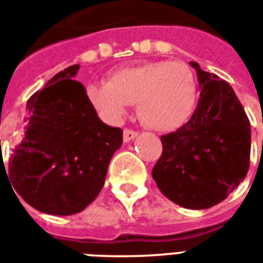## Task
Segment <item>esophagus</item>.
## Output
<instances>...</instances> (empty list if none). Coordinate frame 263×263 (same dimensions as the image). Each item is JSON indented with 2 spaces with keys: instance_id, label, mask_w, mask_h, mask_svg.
I'll list each match as a JSON object with an SVG mask.
<instances>
[{
  "instance_id": "1",
  "label": "esophagus",
  "mask_w": 263,
  "mask_h": 263,
  "mask_svg": "<svg viewBox=\"0 0 263 263\" xmlns=\"http://www.w3.org/2000/svg\"><path fill=\"white\" fill-rule=\"evenodd\" d=\"M138 137V132L134 131V129H129V128H125L124 129V142H129L134 138Z\"/></svg>"
}]
</instances>
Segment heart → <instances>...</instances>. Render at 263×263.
<instances>
[{
  "label": "heart",
  "mask_w": 263,
  "mask_h": 263,
  "mask_svg": "<svg viewBox=\"0 0 263 263\" xmlns=\"http://www.w3.org/2000/svg\"><path fill=\"white\" fill-rule=\"evenodd\" d=\"M196 76L182 62H149L114 71L109 81L92 83L87 97L111 122L120 121L138 103L143 124L156 131H172L186 124L197 104Z\"/></svg>",
  "instance_id": "heart-1"
}]
</instances>
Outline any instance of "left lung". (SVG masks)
I'll return each instance as SVG.
<instances>
[{"label":"left lung","mask_w":263,"mask_h":263,"mask_svg":"<svg viewBox=\"0 0 263 263\" xmlns=\"http://www.w3.org/2000/svg\"><path fill=\"white\" fill-rule=\"evenodd\" d=\"M190 65L201 88L197 107L184 125L160 137L163 151L152 177L173 203L204 210L226 200L247 176L251 125L232 87Z\"/></svg>","instance_id":"obj_1"}]
</instances>
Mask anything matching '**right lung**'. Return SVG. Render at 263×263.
Wrapping results in <instances>:
<instances>
[{
  "label": "right lung",
  "mask_w": 263,
  "mask_h": 263,
  "mask_svg": "<svg viewBox=\"0 0 263 263\" xmlns=\"http://www.w3.org/2000/svg\"><path fill=\"white\" fill-rule=\"evenodd\" d=\"M79 67L59 71L28 100L24 134L5 171L15 193L48 214H76L94 201L122 145V129L105 125L73 80Z\"/></svg>",
  "instance_id": "add662e5"
}]
</instances>
